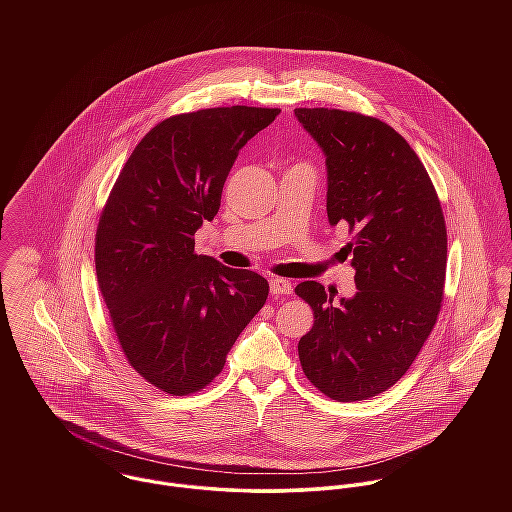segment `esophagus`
Instances as JSON below:
<instances>
[{
    "instance_id": "obj_1",
    "label": "esophagus",
    "mask_w": 512,
    "mask_h": 512,
    "mask_svg": "<svg viewBox=\"0 0 512 512\" xmlns=\"http://www.w3.org/2000/svg\"><path fill=\"white\" fill-rule=\"evenodd\" d=\"M270 292L276 297L280 295H290L293 292L292 282L290 280H284V278H276L270 282Z\"/></svg>"
}]
</instances>
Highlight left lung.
Returning <instances> with one entry per match:
<instances>
[{
    "mask_svg": "<svg viewBox=\"0 0 512 512\" xmlns=\"http://www.w3.org/2000/svg\"><path fill=\"white\" fill-rule=\"evenodd\" d=\"M295 118L325 153L327 217L353 232L357 286L339 301L319 282L295 288L315 317L299 363L325 396L366 400L406 374L438 321L445 220L426 167L394 128L331 108H295Z\"/></svg>",
    "mask_w": 512,
    "mask_h": 512,
    "instance_id": "1",
    "label": "left lung"
}]
</instances>
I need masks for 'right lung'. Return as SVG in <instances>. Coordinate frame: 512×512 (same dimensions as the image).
Instances as JSON below:
<instances>
[{"label": "right lung", "mask_w": 512, "mask_h": 512, "mask_svg": "<svg viewBox=\"0 0 512 512\" xmlns=\"http://www.w3.org/2000/svg\"><path fill=\"white\" fill-rule=\"evenodd\" d=\"M278 108H207L171 116L132 151L96 230V276L128 363L159 390L211 384L268 282L195 254V232L219 213L238 151Z\"/></svg>", "instance_id": "right-lung-1"}]
</instances>
